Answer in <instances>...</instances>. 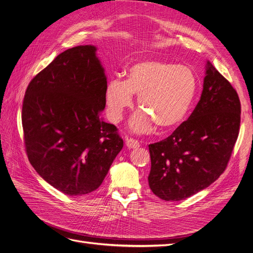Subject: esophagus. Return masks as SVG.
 Listing matches in <instances>:
<instances>
[{"label":"esophagus","instance_id":"34e87169","mask_svg":"<svg viewBox=\"0 0 253 253\" xmlns=\"http://www.w3.org/2000/svg\"><path fill=\"white\" fill-rule=\"evenodd\" d=\"M126 147L128 149H137V148L140 147L139 141L134 139V138H127L126 140Z\"/></svg>","mask_w":253,"mask_h":253}]
</instances>
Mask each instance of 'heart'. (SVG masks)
<instances>
[{"label":"heart","instance_id":"1","mask_svg":"<svg viewBox=\"0 0 253 253\" xmlns=\"http://www.w3.org/2000/svg\"><path fill=\"white\" fill-rule=\"evenodd\" d=\"M198 81L192 68L160 59L141 60L127 68L126 78L111 80L105 89L109 117L118 122L138 97L141 112L131 121L133 131L149 132L153 122L170 129L185 120L192 106Z\"/></svg>","mask_w":253,"mask_h":253}]
</instances>
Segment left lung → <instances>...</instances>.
<instances>
[{
  "label": "left lung",
  "instance_id": "left-lung-1",
  "mask_svg": "<svg viewBox=\"0 0 253 253\" xmlns=\"http://www.w3.org/2000/svg\"><path fill=\"white\" fill-rule=\"evenodd\" d=\"M240 125L239 95L208 62L201 100L190 117L166 139L149 144L152 192L176 202L210 186L226 170Z\"/></svg>",
  "mask_w": 253,
  "mask_h": 253
}]
</instances>
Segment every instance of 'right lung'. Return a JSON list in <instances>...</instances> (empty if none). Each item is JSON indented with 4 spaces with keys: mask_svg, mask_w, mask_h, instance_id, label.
<instances>
[{
    "mask_svg": "<svg viewBox=\"0 0 253 253\" xmlns=\"http://www.w3.org/2000/svg\"><path fill=\"white\" fill-rule=\"evenodd\" d=\"M91 45L61 52L29 82L22 106L30 165L53 188L71 196L97 190L124 139L100 118L106 78Z\"/></svg>",
    "mask_w": 253,
    "mask_h": 253,
    "instance_id": "obj_1",
    "label": "right lung"
}]
</instances>
